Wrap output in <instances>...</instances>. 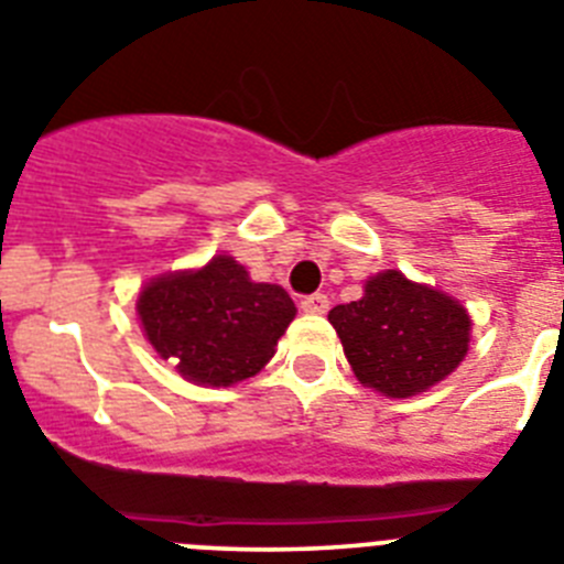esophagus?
Instances as JSON below:
<instances>
[{"instance_id": "34e87169", "label": "esophagus", "mask_w": 564, "mask_h": 564, "mask_svg": "<svg viewBox=\"0 0 564 564\" xmlns=\"http://www.w3.org/2000/svg\"><path fill=\"white\" fill-rule=\"evenodd\" d=\"M328 296H325V293H311V296H305V300H302V311H305V314H325V311H328Z\"/></svg>"}]
</instances>
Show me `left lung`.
I'll return each mask as SVG.
<instances>
[{
	"label": "left lung",
	"mask_w": 564,
	"mask_h": 564,
	"mask_svg": "<svg viewBox=\"0 0 564 564\" xmlns=\"http://www.w3.org/2000/svg\"><path fill=\"white\" fill-rule=\"evenodd\" d=\"M328 319L359 382L393 399L427 391L468 354L465 307L399 271L368 279L362 300L336 305Z\"/></svg>",
	"instance_id": "8db88e82"
}]
</instances>
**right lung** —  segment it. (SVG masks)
<instances>
[{
	"instance_id": "obj_1",
	"label": "right lung",
	"mask_w": 564,
	"mask_h": 564,
	"mask_svg": "<svg viewBox=\"0 0 564 564\" xmlns=\"http://www.w3.org/2000/svg\"><path fill=\"white\" fill-rule=\"evenodd\" d=\"M137 307L156 354L176 358L182 377L214 388L259 373L296 316L282 288L250 282L230 257H214L202 271L153 279Z\"/></svg>"
}]
</instances>
